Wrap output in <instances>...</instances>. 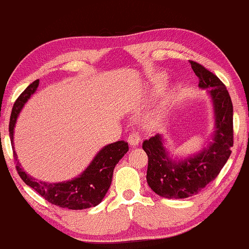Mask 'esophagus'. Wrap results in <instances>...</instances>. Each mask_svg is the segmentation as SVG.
Here are the masks:
<instances>
[{
	"label": "esophagus",
	"mask_w": 249,
	"mask_h": 249,
	"mask_svg": "<svg viewBox=\"0 0 249 249\" xmlns=\"http://www.w3.org/2000/svg\"><path fill=\"white\" fill-rule=\"evenodd\" d=\"M140 141H141V139H140L139 133H131L129 136H128V144H129L130 146L139 145Z\"/></svg>",
	"instance_id": "1"
}]
</instances>
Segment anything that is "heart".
<instances>
[{"mask_svg":"<svg viewBox=\"0 0 249 249\" xmlns=\"http://www.w3.org/2000/svg\"><path fill=\"white\" fill-rule=\"evenodd\" d=\"M155 83H156V87L161 88L165 83V77L164 76H158V77H156ZM164 119H165V109L161 107L160 109H158L157 112H156V114H153L151 118L148 120V125L150 128H157L162 124Z\"/></svg>","mask_w":249,"mask_h":249,"instance_id":"b5f03b06","label":"heart"}]
</instances>
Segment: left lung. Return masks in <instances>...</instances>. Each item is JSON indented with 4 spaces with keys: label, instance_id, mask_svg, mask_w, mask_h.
Instances as JSON below:
<instances>
[{
    "label": "left lung",
    "instance_id": "1",
    "mask_svg": "<svg viewBox=\"0 0 249 249\" xmlns=\"http://www.w3.org/2000/svg\"><path fill=\"white\" fill-rule=\"evenodd\" d=\"M198 77V87L208 89L214 112L213 142L198 153L185 159L168 157L160 135L143 142L148 155L146 181L156 194L166 198H186L196 195L214 180L226 164L233 146V106L222 81L203 66L189 61Z\"/></svg>",
    "mask_w": 249,
    "mask_h": 249
}]
</instances>
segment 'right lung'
Masks as SVG:
<instances>
[{"label": "right lung", "instance_id": "1", "mask_svg": "<svg viewBox=\"0 0 249 249\" xmlns=\"http://www.w3.org/2000/svg\"><path fill=\"white\" fill-rule=\"evenodd\" d=\"M38 85L39 81L33 82L21 92L20 96L15 101L11 110L10 122H9V134H10L12 146H14V129L18 115L26 101L36 92ZM128 150H129L128 143L124 141H118L115 143L108 144L97 153L93 160L81 176L73 178L72 180L57 183L36 180L27 174L18 161L15 151L14 159L16 161V170L21 180L36 193H39V195H41L46 201L60 208L83 210L96 207L103 201L112 183L115 165L127 153Z\"/></svg>", "mask_w": 249, "mask_h": 249}]
</instances>
